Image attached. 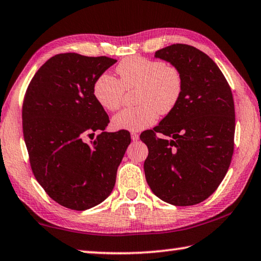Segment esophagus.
<instances>
[{
    "label": "esophagus",
    "mask_w": 261,
    "mask_h": 261,
    "mask_svg": "<svg viewBox=\"0 0 261 261\" xmlns=\"http://www.w3.org/2000/svg\"><path fill=\"white\" fill-rule=\"evenodd\" d=\"M131 139L134 141H137L139 139V135L137 132H131Z\"/></svg>",
    "instance_id": "34e87169"
}]
</instances>
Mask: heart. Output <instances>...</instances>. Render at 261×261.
Wrapping results in <instances>:
<instances>
[{"label": "heart", "mask_w": 261, "mask_h": 261, "mask_svg": "<svg viewBox=\"0 0 261 261\" xmlns=\"http://www.w3.org/2000/svg\"><path fill=\"white\" fill-rule=\"evenodd\" d=\"M120 81L108 72L93 84V94L101 107L115 112L121 107L124 90H137L138 106L123 109L113 117L118 130L139 131L152 125L158 114L167 115L178 105L183 93V76L176 65L143 56H131L116 67Z\"/></svg>", "instance_id": "b5f03b06"}]
</instances>
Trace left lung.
<instances>
[{"mask_svg": "<svg viewBox=\"0 0 261 261\" xmlns=\"http://www.w3.org/2000/svg\"><path fill=\"white\" fill-rule=\"evenodd\" d=\"M155 57L180 70L183 93L173 112L140 135L148 147L145 176L161 200L196 205L218 189L230 166L235 136L231 88L215 62L192 46L175 43L155 51Z\"/></svg>", "mask_w": 261, "mask_h": 261, "instance_id": "1", "label": "left lung"}]
</instances>
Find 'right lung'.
Wrapping results in <instances>:
<instances>
[{"label":"right lung","mask_w":261,"mask_h":261,"mask_svg":"<svg viewBox=\"0 0 261 261\" xmlns=\"http://www.w3.org/2000/svg\"><path fill=\"white\" fill-rule=\"evenodd\" d=\"M114 63L107 56L57 54L38 70L24 96L23 134L34 177L70 210L92 208L112 193L131 143L129 131H105L109 117L93 94L95 79ZM95 132L100 134L86 143Z\"/></svg>","instance_id":"1"}]
</instances>
